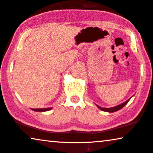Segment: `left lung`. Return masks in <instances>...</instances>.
<instances>
[{"label":"left lung","instance_id":"obj_1","mask_svg":"<svg viewBox=\"0 0 153 153\" xmlns=\"http://www.w3.org/2000/svg\"><path fill=\"white\" fill-rule=\"evenodd\" d=\"M131 98H132V97H131ZM131 98H129L128 100L126 101V102H123V103H121V104L117 105V106H115V107H109V108H104V107H100V106H98V105H97L96 104V105L98 107L99 109H101V110H102V111H107V112H110V113H111V112H115V111H119V109H122L123 107L125 106V105H126L127 104V103H128V102H129V100H130Z\"/></svg>","mask_w":153,"mask_h":153}]
</instances>
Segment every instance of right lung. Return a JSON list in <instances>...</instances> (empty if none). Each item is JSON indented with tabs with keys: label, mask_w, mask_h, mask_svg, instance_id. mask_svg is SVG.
I'll return each mask as SVG.
<instances>
[{
	"label": "right lung",
	"mask_w": 153,
	"mask_h": 153,
	"mask_svg": "<svg viewBox=\"0 0 153 153\" xmlns=\"http://www.w3.org/2000/svg\"><path fill=\"white\" fill-rule=\"evenodd\" d=\"M52 109V107H48V108H38V109H33V108H31L32 110L33 111H49L51 110V109Z\"/></svg>",
	"instance_id": "add662e5"
}]
</instances>
